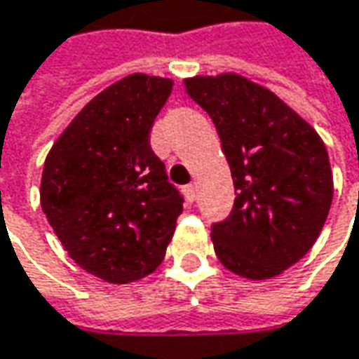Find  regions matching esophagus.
<instances>
[{"label": "esophagus", "instance_id": "1", "mask_svg": "<svg viewBox=\"0 0 359 359\" xmlns=\"http://www.w3.org/2000/svg\"><path fill=\"white\" fill-rule=\"evenodd\" d=\"M184 194H186L187 201H194V200H196V186H194V184L186 186V187H184Z\"/></svg>", "mask_w": 359, "mask_h": 359}]
</instances>
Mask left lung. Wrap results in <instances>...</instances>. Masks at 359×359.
I'll return each mask as SVG.
<instances>
[{
    "label": "left lung",
    "instance_id": "left-lung-1",
    "mask_svg": "<svg viewBox=\"0 0 359 359\" xmlns=\"http://www.w3.org/2000/svg\"><path fill=\"white\" fill-rule=\"evenodd\" d=\"M187 95L214 121L236 187L233 210L212 228L224 268L271 280L311 250L334 198L318 131L273 91L238 74L187 77Z\"/></svg>",
    "mask_w": 359,
    "mask_h": 359
}]
</instances>
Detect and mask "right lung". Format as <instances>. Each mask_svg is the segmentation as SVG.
Segmentation results:
<instances>
[{"instance_id":"right-lung-1","label":"right lung","mask_w":359,"mask_h":359,"mask_svg":"<svg viewBox=\"0 0 359 359\" xmlns=\"http://www.w3.org/2000/svg\"><path fill=\"white\" fill-rule=\"evenodd\" d=\"M172 79L131 74L97 93L51 145L39 200L63 250L88 273L130 283L165 257L184 198L149 131Z\"/></svg>"}]
</instances>
